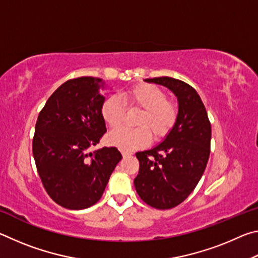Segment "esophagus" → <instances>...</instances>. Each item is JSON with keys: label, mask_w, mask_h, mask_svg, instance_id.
<instances>
[{"label": "esophagus", "mask_w": 258, "mask_h": 258, "mask_svg": "<svg viewBox=\"0 0 258 258\" xmlns=\"http://www.w3.org/2000/svg\"><path fill=\"white\" fill-rule=\"evenodd\" d=\"M121 155H123V157L131 156V155H132V152H130V151H121Z\"/></svg>", "instance_id": "obj_1"}]
</instances>
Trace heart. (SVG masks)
<instances>
[{
  "mask_svg": "<svg viewBox=\"0 0 258 258\" xmlns=\"http://www.w3.org/2000/svg\"><path fill=\"white\" fill-rule=\"evenodd\" d=\"M125 106L142 109L137 128H117L108 135L109 145L123 151H132L146 147L151 140H160L171 133L178 118L177 106L167 99V94L160 87L152 84H138L131 87L120 98L110 95L101 106V117L109 127L119 126L124 117Z\"/></svg>",
  "mask_w": 258,
  "mask_h": 258,
  "instance_id": "obj_1",
  "label": "heart"
}]
</instances>
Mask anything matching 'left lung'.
Listing matches in <instances>:
<instances>
[{
    "label": "left lung",
    "instance_id": "1",
    "mask_svg": "<svg viewBox=\"0 0 258 258\" xmlns=\"http://www.w3.org/2000/svg\"><path fill=\"white\" fill-rule=\"evenodd\" d=\"M146 81L173 91L178 118L160 145L135 154L140 168L134 185L147 205L171 209L184 202L203 176L211 154V121L197 91L185 82L166 76Z\"/></svg>",
    "mask_w": 258,
    "mask_h": 258
}]
</instances>
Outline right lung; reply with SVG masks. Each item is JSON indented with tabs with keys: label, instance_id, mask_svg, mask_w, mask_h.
<instances>
[{
	"label": "right lung",
	"instance_id": "right-lung-1",
	"mask_svg": "<svg viewBox=\"0 0 258 258\" xmlns=\"http://www.w3.org/2000/svg\"><path fill=\"white\" fill-rule=\"evenodd\" d=\"M100 83L87 76L64 82L47 99L35 125L33 155L42 184L53 202L68 209L98 203L121 159L115 147L90 152L107 132Z\"/></svg>",
	"mask_w": 258,
	"mask_h": 258
}]
</instances>
